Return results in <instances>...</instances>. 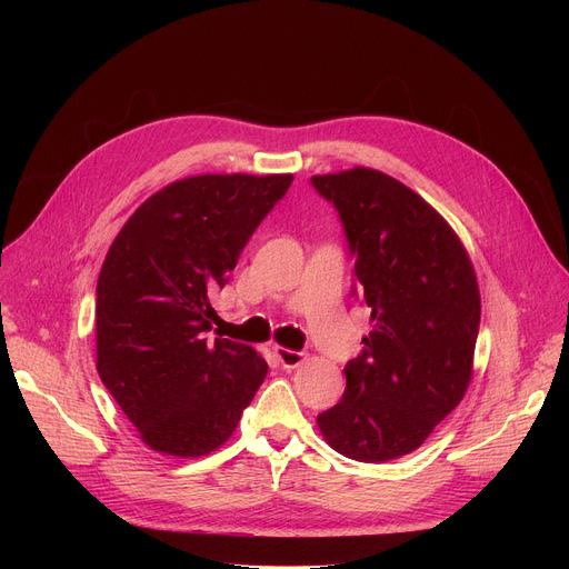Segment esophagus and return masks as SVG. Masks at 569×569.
Wrapping results in <instances>:
<instances>
[{
	"mask_svg": "<svg viewBox=\"0 0 569 569\" xmlns=\"http://www.w3.org/2000/svg\"><path fill=\"white\" fill-rule=\"evenodd\" d=\"M274 355H277V360L281 362L283 369H297V367H300V365L307 360L305 352L288 350V348H281V346H274Z\"/></svg>",
	"mask_w": 569,
	"mask_h": 569,
	"instance_id": "esophagus-1",
	"label": "esophagus"
}]
</instances>
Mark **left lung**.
I'll use <instances>...</instances> for the list:
<instances>
[{
    "instance_id": "obj_1",
    "label": "left lung",
    "mask_w": 569,
    "mask_h": 569,
    "mask_svg": "<svg viewBox=\"0 0 569 569\" xmlns=\"http://www.w3.org/2000/svg\"><path fill=\"white\" fill-rule=\"evenodd\" d=\"M343 223L357 286L371 309L346 392L318 415L339 455L380 463L420 447L463 399L480 332V290L461 239L395 177L352 168L311 177Z\"/></svg>"
}]
</instances>
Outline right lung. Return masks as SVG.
<instances>
[{
	"label": "right lung",
	"instance_id": "right-lung-1",
	"mask_svg": "<svg viewBox=\"0 0 569 569\" xmlns=\"http://www.w3.org/2000/svg\"><path fill=\"white\" fill-rule=\"evenodd\" d=\"M292 174H198L147 198L114 237L97 286V371L142 442L204 457L267 376L247 343L207 339L228 283Z\"/></svg>",
	"mask_w": 569,
	"mask_h": 569
}]
</instances>
